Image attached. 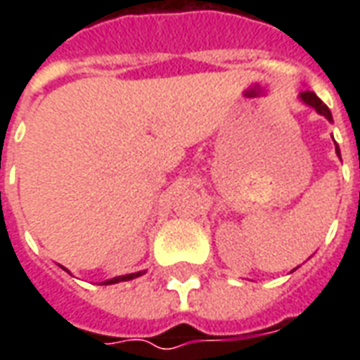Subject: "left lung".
<instances>
[{"label":"left lung","instance_id":"obj_1","mask_svg":"<svg viewBox=\"0 0 360 360\" xmlns=\"http://www.w3.org/2000/svg\"><path fill=\"white\" fill-rule=\"evenodd\" d=\"M299 100H301V102L304 103V105H309V108H312V110L316 111V113H320V115H324V117L328 119V121H333V119H332V111L328 110V105H326V103L322 102V100H320V98H318V96L314 94V92H310V90H304V92H301V94H299ZM335 154H338V156L341 158L340 146H338V144H335Z\"/></svg>","mask_w":360,"mask_h":360}]
</instances>
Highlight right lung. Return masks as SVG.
<instances>
[{
    "instance_id": "obj_1",
    "label": "right lung",
    "mask_w": 360,
    "mask_h": 360,
    "mask_svg": "<svg viewBox=\"0 0 360 360\" xmlns=\"http://www.w3.org/2000/svg\"><path fill=\"white\" fill-rule=\"evenodd\" d=\"M63 270H67V268H63ZM142 274H144V271H134V274H127V276H117V278H111L108 279V281H103L102 285H111V283H119V281H129V279L139 278V276H142Z\"/></svg>"
}]
</instances>
